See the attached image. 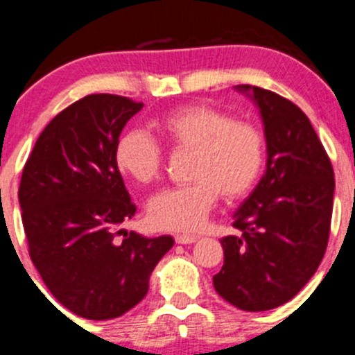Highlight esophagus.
<instances>
[{
	"instance_id": "esophagus-1",
	"label": "esophagus",
	"mask_w": 355,
	"mask_h": 355,
	"mask_svg": "<svg viewBox=\"0 0 355 355\" xmlns=\"http://www.w3.org/2000/svg\"><path fill=\"white\" fill-rule=\"evenodd\" d=\"M198 241L196 235H187V234H177L175 235V242L177 244H192V242Z\"/></svg>"
}]
</instances>
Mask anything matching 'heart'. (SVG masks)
I'll return each mask as SVG.
<instances>
[{"label":"heart","instance_id":"obj_1","mask_svg":"<svg viewBox=\"0 0 355 355\" xmlns=\"http://www.w3.org/2000/svg\"><path fill=\"white\" fill-rule=\"evenodd\" d=\"M156 128L171 149L192 151L191 184L164 189L149 202V221L157 228L198 230L220 194L228 200L244 198L261 177L266 137L254 121L234 118L216 106L192 103L164 114ZM114 163L128 178L148 185L163 170V146L146 130L130 128L118 137Z\"/></svg>","mask_w":355,"mask_h":355}]
</instances>
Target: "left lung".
Returning a JSON list of instances; mask_svg holds the SVG:
<instances>
[{"instance_id": "left-lung-1", "label": "left lung", "mask_w": 355, "mask_h": 355, "mask_svg": "<svg viewBox=\"0 0 355 355\" xmlns=\"http://www.w3.org/2000/svg\"><path fill=\"white\" fill-rule=\"evenodd\" d=\"M252 94L266 135V173L234 214L241 235L221 239L225 261L214 290L242 311L288 302L311 280L330 239L331 161L299 106L268 89Z\"/></svg>"}]
</instances>
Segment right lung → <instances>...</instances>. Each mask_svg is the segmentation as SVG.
<instances>
[{
  "label": "right lung",
  "mask_w": 355,
  "mask_h": 355,
  "mask_svg": "<svg viewBox=\"0 0 355 355\" xmlns=\"http://www.w3.org/2000/svg\"><path fill=\"white\" fill-rule=\"evenodd\" d=\"M142 106L116 94L78 99L46 125L22 171L28 256L56 300L85 320H113L137 306L175 242L120 230L137 207L114 146Z\"/></svg>",
  "instance_id": "right-lung-1"
}]
</instances>
